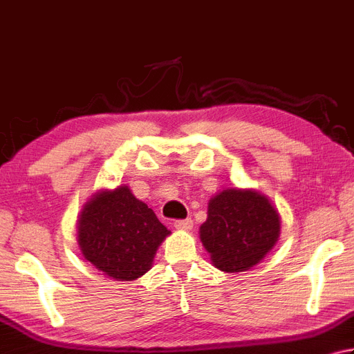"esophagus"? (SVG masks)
Here are the masks:
<instances>
[{"label": "esophagus", "mask_w": 354, "mask_h": 354, "mask_svg": "<svg viewBox=\"0 0 354 354\" xmlns=\"http://www.w3.org/2000/svg\"><path fill=\"white\" fill-rule=\"evenodd\" d=\"M173 225H175V228H178V230H190L193 227V221L190 218L176 219L175 223H173Z\"/></svg>", "instance_id": "esophagus-1"}]
</instances>
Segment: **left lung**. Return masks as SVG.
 Instances as JSON below:
<instances>
[{
  "label": "left lung",
  "instance_id": "obj_1",
  "mask_svg": "<svg viewBox=\"0 0 354 354\" xmlns=\"http://www.w3.org/2000/svg\"><path fill=\"white\" fill-rule=\"evenodd\" d=\"M199 233L214 267L227 273L245 272L278 241L279 216L258 192L227 189L210 199Z\"/></svg>",
  "mask_w": 354,
  "mask_h": 354
}]
</instances>
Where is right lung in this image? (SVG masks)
Here are the masks:
<instances>
[{
	"label": "right lung",
	"mask_w": 354,
	"mask_h": 354,
	"mask_svg": "<svg viewBox=\"0 0 354 354\" xmlns=\"http://www.w3.org/2000/svg\"><path fill=\"white\" fill-rule=\"evenodd\" d=\"M170 232L127 185L90 199L78 221V242L87 261L113 279L133 281L151 266Z\"/></svg>",
	"instance_id": "right-lung-1"
}]
</instances>
